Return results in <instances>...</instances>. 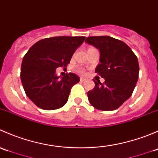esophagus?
<instances>
[{
    "instance_id": "obj_1",
    "label": "esophagus",
    "mask_w": 158,
    "mask_h": 158,
    "mask_svg": "<svg viewBox=\"0 0 158 158\" xmlns=\"http://www.w3.org/2000/svg\"><path fill=\"white\" fill-rule=\"evenodd\" d=\"M85 80H86V79H85V78H80V82H85Z\"/></svg>"
}]
</instances>
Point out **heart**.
I'll return each instance as SVG.
<instances>
[{
	"instance_id": "heart-1",
	"label": "heart",
	"mask_w": 158,
	"mask_h": 158,
	"mask_svg": "<svg viewBox=\"0 0 158 158\" xmlns=\"http://www.w3.org/2000/svg\"><path fill=\"white\" fill-rule=\"evenodd\" d=\"M79 71L80 72V73H83V70H82V69H79Z\"/></svg>"
}]
</instances>
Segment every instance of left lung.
Returning a JSON list of instances; mask_svg holds the SVG:
<instances>
[{
	"label": "left lung",
	"mask_w": 158,
	"mask_h": 158,
	"mask_svg": "<svg viewBox=\"0 0 158 158\" xmlns=\"http://www.w3.org/2000/svg\"><path fill=\"white\" fill-rule=\"evenodd\" d=\"M85 42L99 50L95 73L105 79L103 83L94 80L95 87L87 93L89 102L102 111L117 109L130 98L138 82V58L125 43L111 36H90Z\"/></svg>",
	"instance_id": "8db88e82"
}]
</instances>
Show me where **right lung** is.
Returning a JSON list of instances; mask_svg holds the SVG:
<instances>
[{"label":"right lung","instance_id":"right-lung-1","mask_svg":"<svg viewBox=\"0 0 158 158\" xmlns=\"http://www.w3.org/2000/svg\"><path fill=\"white\" fill-rule=\"evenodd\" d=\"M85 36H55L33 44L24 56L20 79L28 98L40 109L54 110L68 101L72 86L79 82L77 75L69 73L57 76L56 69L66 67Z\"/></svg>","mask_w":158,"mask_h":158}]
</instances>
